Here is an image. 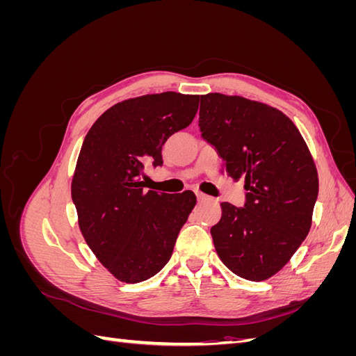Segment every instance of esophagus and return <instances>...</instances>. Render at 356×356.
<instances>
[{"instance_id":"34e87169","label":"esophagus","mask_w":356,"mask_h":356,"mask_svg":"<svg viewBox=\"0 0 356 356\" xmlns=\"http://www.w3.org/2000/svg\"><path fill=\"white\" fill-rule=\"evenodd\" d=\"M196 196H197V200H207V199H209L207 195H203V193H200V191H196Z\"/></svg>"}]
</instances>
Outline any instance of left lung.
<instances>
[{"label": "left lung", "mask_w": 356, "mask_h": 356, "mask_svg": "<svg viewBox=\"0 0 356 356\" xmlns=\"http://www.w3.org/2000/svg\"><path fill=\"white\" fill-rule=\"evenodd\" d=\"M202 138L229 177L245 179V204L221 203L211 229L221 261L248 281H266L289 261L312 225L318 172L296 124L242 96H200Z\"/></svg>", "instance_id": "1"}]
</instances>
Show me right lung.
<instances>
[{"label": "right lung", "mask_w": 356, "mask_h": 356, "mask_svg": "<svg viewBox=\"0 0 356 356\" xmlns=\"http://www.w3.org/2000/svg\"><path fill=\"white\" fill-rule=\"evenodd\" d=\"M197 108V95L139 96L106 110L84 138L71 196L86 242L118 281L136 284L159 273L195 208L193 191H145L143 178L145 165H163L161 147Z\"/></svg>", "instance_id": "right-lung-1"}]
</instances>
